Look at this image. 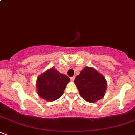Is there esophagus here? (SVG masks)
Here are the masks:
<instances>
[{"label":"esophagus","instance_id":"34e87169","mask_svg":"<svg viewBox=\"0 0 135 135\" xmlns=\"http://www.w3.org/2000/svg\"><path fill=\"white\" fill-rule=\"evenodd\" d=\"M74 79H75V76H73V77L70 78V80H71L72 81H74Z\"/></svg>","mask_w":135,"mask_h":135}]
</instances>
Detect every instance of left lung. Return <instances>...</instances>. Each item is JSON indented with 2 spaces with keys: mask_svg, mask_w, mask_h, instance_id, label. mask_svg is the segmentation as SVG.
Wrapping results in <instances>:
<instances>
[{
  "mask_svg": "<svg viewBox=\"0 0 135 135\" xmlns=\"http://www.w3.org/2000/svg\"><path fill=\"white\" fill-rule=\"evenodd\" d=\"M74 84L80 96L89 103H96L104 97L107 82L103 74L92 67L84 68L76 77Z\"/></svg>",
  "mask_w": 135,
  "mask_h": 135,
  "instance_id": "left-lung-1",
  "label": "left lung"
}]
</instances>
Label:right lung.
<instances>
[{"label": "right lung", "instance_id": "add662e5", "mask_svg": "<svg viewBox=\"0 0 135 135\" xmlns=\"http://www.w3.org/2000/svg\"><path fill=\"white\" fill-rule=\"evenodd\" d=\"M69 81L67 76L60 73L55 68H51L37 78V93L47 101H54L62 96Z\"/></svg>", "mask_w": 135, "mask_h": 135}]
</instances>
